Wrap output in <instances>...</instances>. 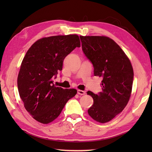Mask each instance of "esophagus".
Returning <instances> with one entry per match:
<instances>
[{
	"instance_id": "1",
	"label": "esophagus",
	"mask_w": 152,
	"mask_h": 152,
	"mask_svg": "<svg viewBox=\"0 0 152 152\" xmlns=\"http://www.w3.org/2000/svg\"><path fill=\"white\" fill-rule=\"evenodd\" d=\"M86 92L84 91H82V90H78V94L80 95H85Z\"/></svg>"
}]
</instances>
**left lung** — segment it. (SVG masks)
Here are the masks:
<instances>
[{"label": "left lung", "instance_id": "1", "mask_svg": "<svg viewBox=\"0 0 152 152\" xmlns=\"http://www.w3.org/2000/svg\"><path fill=\"white\" fill-rule=\"evenodd\" d=\"M83 52L94 67V75L102 77V91L87 94L93 99L88 114L104 124L121 113L129 101L133 69L124 51L111 38L104 36H80Z\"/></svg>", "mask_w": 152, "mask_h": 152}]
</instances>
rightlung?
Listing matches in <instances>:
<instances>
[{
    "label": "right lung",
    "instance_id": "add662e5",
    "mask_svg": "<svg viewBox=\"0 0 152 152\" xmlns=\"http://www.w3.org/2000/svg\"><path fill=\"white\" fill-rule=\"evenodd\" d=\"M80 47L78 35L42 38L32 45L22 61L18 77L19 94L27 111L35 120L48 124L61 114L77 93L53 84L68 55Z\"/></svg>",
    "mask_w": 152,
    "mask_h": 152
}]
</instances>
